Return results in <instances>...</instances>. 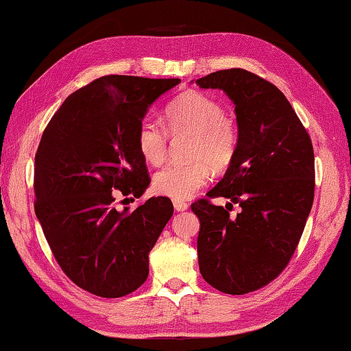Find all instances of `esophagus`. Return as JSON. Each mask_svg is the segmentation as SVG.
Instances as JSON below:
<instances>
[{"mask_svg": "<svg viewBox=\"0 0 351 351\" xmlns=\"http://www.w3.org/2000/svg\"><path fill=\"white\" fill-rule=\"evenodd\" d=\"M173 204H174V209H176L177 212H184V210L189 207L188 203L183 202V199H177V198L173 199Z\"/></svg>", "mask_w": 351, "mask_h": 351, "instance_id": "34e87169", "label": "esophagus"}]
</instances>
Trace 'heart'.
Returning a JSON list of instances; mask_svg holds the SVG:
<instances>
[{"label": "heart", "instance_id": "obj_1", "mask_svg": "<svg viewBox=\"0 0 351 351\" xmlns=\"http://www.w3.org/2000/svg\"><path fill=\"white\" fill-rule=\"evenodd\" d=\"M165 125L145 117L136 130L139 153L152 165H159L168 153L171 134H192L188 163H171L154 176L157 194L177 199L194 197L209 182L210 168L224 171L234 159L239 144L236 121L224 113L223 106L203 92L188 90L165 107Z\"/></svg>", "mask_w": 351, "mask_h": 351}]
</instances>
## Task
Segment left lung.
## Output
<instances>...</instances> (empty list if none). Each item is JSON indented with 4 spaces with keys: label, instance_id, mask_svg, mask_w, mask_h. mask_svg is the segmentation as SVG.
I'll list each match as a JSON object with an SVG mask.
<instances>
[{
    "label": "left lung",
    "instance_id": "1",
    "mask_svg": "<svg viewBox=\"0 0 351 351\" xmlns=\"http://www.w3.org/2000/svg\"><path fill=\"white\" fill-rule=\"evenodd\" d=\"M195 83L226 92L239 128L233 162L207 192L230 203L191 206L199 273L215 289L242 295L274 280L295 252L315 189L312 141L282 90L250 71H217ZM233 204L241 207L236 217L226 210Z\"/></svg>",
    "mask_w": 351,
    "mask_h": 351
}]
</instances>
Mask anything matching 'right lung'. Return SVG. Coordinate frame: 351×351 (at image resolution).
<instances>
[{
  "label": "right lung",
  "instance_id": "obj_1",
  "mask_svg": "<svg viewBox=\"0 0 351 351\" xmlns=\"http://www.w3.org/2000/svg\"><path fill=\"white\" fill-rule=\"evenodd\" d=\"M180 78L106 75L71 94L34 157V212L57 263L82 289L124 297L148 277V254L174 213L152 197L119 212L112 191L139 198L149 184L136 130Z\"/></svg>",
  "mask_w": 351,
  "mask_h": 351
}]
</instances>
